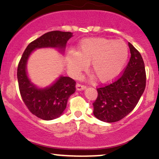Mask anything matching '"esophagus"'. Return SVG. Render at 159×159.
<instances>
[{
	"label": "esophagus",
	"mask_w": 159,
	"mask_h": 159,
	"mask_svg": "<svg viewBox=\"0 0 159 159\" xmlns=\"http://www.w3.org/2000/svg\"><path fill=\"white\" fill-rule=\"evenodd\" d=\"M86 86L84 85V84H81L80 83H78L77 84H76V89H77L78 90H84L86 88Z\"/></svg>",
	"instance_id": "obj_1"
}]
</instances>
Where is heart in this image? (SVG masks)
Masks as SVG:
<instances>
[{
  "label": "heart",
  "instance_id": "heart-1",
  "mask_svg": "<svg viewBox=\"0 0 159 159\" xmlns=\"http://www.w3.org/2000/svg\"><path fill=\"white\" fill-rule=\"evenodd\" d=\"M129 47L123 41L102 37L88 38L80 43L78 52L67 54L68 68L77 75L90 63V70L101 82L114 79L126 65Z\"/></svg>",
  "mask_w": 159,
  "mask_h": 159
}]
</instances>
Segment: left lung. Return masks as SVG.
<instances>
[{
	"instance_id": "left-lung-1",
	"label": "left lung",
	"mask_w": 159,
	"mask_h": 159,
	"mask_svg": "<svg viewBox=\"0 0 159 159\" xmlns=\"http://www.w3.org/2000/svg\"><path fill=\"white\" fill-rule=\"evenodd\" d=\"M131 57L123 72L112 83L98 87L93 103V114L107 123L123 119L139 102L146 87V71L141 54L129 43Z\"/></svg>"
}]
</instances>
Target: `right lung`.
Here are the masks:
<instances>
[{
    "label": "right lung",
    "mask_w": 159,
    "mask_h": 159,
    "mask_svg": "<svg viewBox=\"0 0 159 159\" xmlns=\"http://www.w3.org/2000/svg\"><path fill=\"white\" fill-rule=\"evenodd\" d=\"M72 33L54 30L43 34L31 42L24 52L17 69L19 88L24 103L37 117L51 120L63 114L69 96L75 92L76 82L69 77H61L51 87L38 89L28 79L26 72L27 61L34 49L54 47L64 49Z\"/></svg>",
    "instance_id": "1"
}]
</instances>
